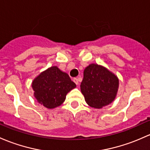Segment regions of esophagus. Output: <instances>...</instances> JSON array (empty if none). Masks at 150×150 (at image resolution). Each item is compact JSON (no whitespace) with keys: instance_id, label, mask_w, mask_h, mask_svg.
<instances>
[{"instance_id":"obj_1","label":"esophagus","mask_w":150,"mask_h":150,"mask_svg":"<svg viewBox=\"0 0 150 150\" xmlns=\"http://www.w3.org/2000/svg\"><path fill=\"white\" fill-rule=\"evenodd\" d=\"M72 80H73V82L77 85V86H78V85H79V82H78V79L77 78H74Z\"/></svg>"}]
</instances>
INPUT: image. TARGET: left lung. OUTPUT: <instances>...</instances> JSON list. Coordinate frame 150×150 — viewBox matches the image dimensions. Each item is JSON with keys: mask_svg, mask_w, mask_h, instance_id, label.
<instances>
[{"mask_svg": "<svg viewBox=\"0 0 150 150\" xmlns=\"http://www.w3.org/2000/svg\"><path fill=\"white\" fill-rule=\"evenodd\" d=\"M118 88L117 76L103 66L91 64L84 70L80 90L90 106L101 108L112 103Z\"/></svg>", "mask_w": 150, "mask_h": 150, "instance_id": "left-lung-1", "label": "left lung"}]
</instances>
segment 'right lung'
I'll use <instances>...</instances> for the list:
<instances>
[{"instance_id":"1","label":"right lung","mask_w":150,"mask_h":150,"mask_svg":"<svg viewBox=\"0 0 150 150\" xmlns=\"http://www.w3.org/2000/svg\"><path fill=\"white\" fill-rule=\"evenodd\" d=\"M31 86L38 103L47 108H54L64 101L67 93L76 85L66 72L53 66L41 72Z\"/></svg>"}]
</instances>
